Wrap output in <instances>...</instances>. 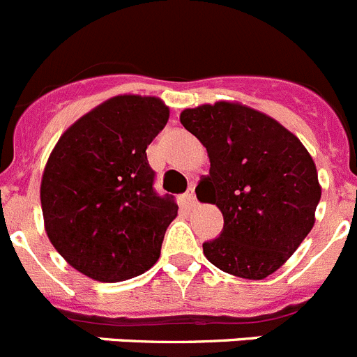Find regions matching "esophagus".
Wrapping results in <instances>:
<instances>
[{
	"label": "esophagus",
	"mask_w": 357,
	"mask_h": 357,
	"mask_svg": "<svg viewBox=\"0 0 357 357\" xmlns=\"http://www.w3.org/2000/svg\"><path fill=\"white\" fill-rule=\"evenodd\" d=\"M184 204L188 205L189 208H195L196 205H198V202H196V195H195V188H189L188 192L184 195Z\"/></svg>",
	"instance_id": "34e87169"
}]
</instances>
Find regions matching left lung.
Instances as JSON below:
<instances>
[{"instance_id": "1", "label": "left lung", "mask_w": 357, "mask_h": 357, "mask_svg": "<svg viewBox=\"0 0 357 357\" xmlns=\"http://www.w3.org/2000/svg\"><path fill=\"white\" fill-rule=\"evenodd\" d=\"M181 123L200 139L211 161L196 196L225 219L221 235L204 244V255L223 273L264 280L315 225L322 189L312 155L278 120L241 102L188 107Z\"/></svg>"}]
</instances>
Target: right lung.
I'll list each match as a JSON object with an SVG mask.
<instances>
[{"label": "right lung", "instance_id": "add662e5", "mask_svg": "<svg viewBox=\"0 0 357 357\" xmlns=\"http://www.w3.org/2000/svg\"><path fill=\"white\" fill-rule=\"evenodd\" d=\"M168 119L159 97H111L72 123L52 149L40 182L45 234L84 276L126 281L161 255L178 207L153 191L146 146Z\"/></svg>", "mask_w": 357, "mask_h": 357}]
</instances>
